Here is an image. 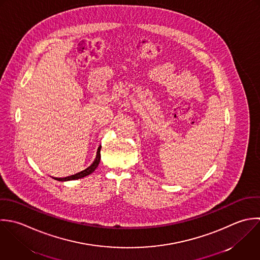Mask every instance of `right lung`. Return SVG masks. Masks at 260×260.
Here are the masks:
<instances>
[{
	"label": "right lung",
	"instance_id": "right-lung-1",
	"mask_svg": "<svg viewBox=\"0 0 260 260\" xmlns=\"http://www.w3.org/2000/svg\"><path fill=\"white\" fill-rule=\"evenodd\" d=\"M100 150H101V147L98 148L97 150V154H96V158L94 160V162L88 167L86 168L85 170L79 172V173H76L74 175H71V176H68V177H64V178H55V180H58V181H69V180H76V179H79V178H83L85 176H88L89 174H91L92 172H94V170L98 167V164L100 162V159H101V155H100Z\"/></svg>",
	"mask_w": 260,
	"mask_h": 260
}]
</instances>
